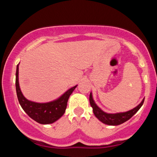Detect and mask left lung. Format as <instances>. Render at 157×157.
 <instances>
[{"label":"left lung","mask_w":157,"mask_h":157,"mask_svg":"<svg viewBox=\"0 0 157 157\" xmlns=\"http://www.w3.org/2000/svg\"><path fill=\"white\" fill-rule=\"evenodd\" d=\"M144 100L145 98L142 100V101L140 102L139 105L135 107L134 109L130 110L126 112H122V113H108L106 112H104L102 109H100L95 102L94 101L92 94L91 92L90 93L89 96V102L91 104V106L93 109V112L94 113L95 117L98 119L100 121L103 122L104 124L109 125H119L120 124L123 123L131 119L133 116L139 111V109L142 107L143 105Z\"/></svg>","instance_id":"8db88e82"}]
</instances>
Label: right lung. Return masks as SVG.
Masks as SVG:
<instances>
[{"mask_svg":"<svg viewBox=\"0 0 157 157\" xmlns=\"http://www.w3.org/2000/svg\"><path fill=\"white\" fill-rule=\"evenodd\" d=\"M18 66L19 64H17V69H16V92H17L19 103L23 111L32 120L38 123L44 124V125L53 123L57 120H59L64 114L66 106H67L68 98L77 86L69 89L62 96H60L58 99L54 100V101L45 102V103L30 101L23 96L21 89H20L18 81Z\"/></svg>","mask_w":157,"mask_h":157,"instance_id":"1","label":"right lung"}]
</instances>
